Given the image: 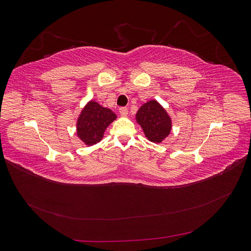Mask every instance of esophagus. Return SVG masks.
Here are the masks:
<instances>
[{"label":"esophagus","instance_id":"obj_1","mask_svg":"<svg viewBox=\"0 0 251 251\" xmlns=\"http://www.w3.org/2000/svg\"><path fill=\"white\" fill-rule=\"evenodd\" d=\"M119 114L121 116H124V117H126L127 114H128V110H127V108H125V107H123V108H120L119 109Z\"/></svg>","mask_w":251,"mask_h":251}]
</instances>
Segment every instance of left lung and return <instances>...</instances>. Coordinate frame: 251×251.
<instances>
[{
	"instance_id": "1",
	"label": "left lung",
	"mask_w": 251,
	"mask_h": 251,
	"mask_svg": "<svg viewBox=\"0 0 251 251\" xmlns=\"http://www.w3.org/2000/svg\"><path fill=\"white\" fill-rule=\"evenodd\" d=\"M136 121L140 125L146 137L155 143H160L171 133L172 119L157 100L142 104L136 113Z\"/></svg>"
}]
</instances>
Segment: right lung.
Instances as JSON below:
<instances>
[{
    "label": "right lung",
    "instance_id": "add662e5",
    "mask_svg": "<svg viewBox=\"0 0 251 251\" xmlns=\"http://www.w3.org/2000/svg\"><path fill=\"white\" fill-rule=\"evenodd\" d=\"M116 114L108 108H103L98 102L91 100L79 114L76 123L78 138L87 146H93L100 142L103 133L114 120Z\"/></svg>",
    "mask_w": 251,
    "mask_h": 251
}]
</instances>
